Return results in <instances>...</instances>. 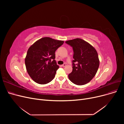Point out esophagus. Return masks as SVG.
Wrapping results in <instances>:
<instances>
[{
  "instance_id": "1",
  "label": "esophagus",
  "mask_w": 124,
  "mask_h": 124,
  "mask_svg": "<svg viewBox=\"0 0 124 124\" xmlns=\"http://www.w3.org/2000/svg\"><path fill=\"white\" fill-rule=\"evenodd\" d=\"M66 66V64H63L62 65V67H65Z\"/></svg>"
}]
</instances>
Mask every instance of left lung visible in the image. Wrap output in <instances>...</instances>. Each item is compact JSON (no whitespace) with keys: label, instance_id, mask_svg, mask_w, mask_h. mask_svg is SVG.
Returning <instances> with one entry per match:
<instances>
[{"label":"left lung","instance_id":"8db88e82","mask_svg":"<svg viewBox=\"0 0 124 124\" xmlns=\"http://www.w3.org/2000/svg\"><path fill=\"white\" fill-rule=\"evenodd\" d=\"M65 43L72 47L74 52L73 69L68 75L69 79L76 85H84L92 80L99 69L97 52L93 46L81 39L76 38Z\"/></svg>","mask_w":124,"mask_h":124}]
</instances>
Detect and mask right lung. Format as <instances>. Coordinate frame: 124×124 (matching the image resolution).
Listing matches in <instances>:
<instances>
[{"mask_svg": "<svg viewBox=\"0 0 124 124\" xmlns=\"http://www.w3.org/2000/svg\"><path fill=\"white\" fill-rule=\"evenodd\" d=\"M63 43V41L44 37L31 46L25 58V64L29 75L35 82L45 84L54 79L59 68L55 60V53Z\"/></svg>", "mask_w": 124, "mask_h": 124, "instance_id": "add662e5", "label": "right lung"}]
</instances>
